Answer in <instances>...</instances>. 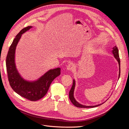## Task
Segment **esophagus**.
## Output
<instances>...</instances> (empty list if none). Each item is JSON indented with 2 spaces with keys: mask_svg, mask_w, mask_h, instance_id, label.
<instances>
[{
  "mask_svg": "<svg viewBox=\"0 0 129 129\" xmlns=\"http://www.w3.org/2000/svg\"><path fill=\"white\" fill-rule=\"evenodd\" d=\"M75 64H74L73 63L69 64L67 67V69L68 70V71H73V69H75Z\"/></svg>",
  "mask_w": 129,
  "mask_h": 129,
  "instance_id": "34e87169",
  "label": "esophagus"
}]
</instances>
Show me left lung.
Segmentation results:
<instances>
[{
  "mask_svg": "<svg viewBox=\"0 0 129 129\" xmlns=\"http://www.w3.org/2000/svg\"><path fill=\"white\" fill-rule=\"evenodd\" d=\"M112 53L114 55L115 57L116 58V60H117V61L118 62V64H119V77L120 76V58H119V53H118V49L117 47V46H115L114 47H113L112 48ZM75 81H73V83L72 85V88L71 89V90L69 91V99L71 100V102H72V103L75 105V107H78V108H94V107H96L97 106H99V105H101V104H99V105H94V106H85V105H81L80 104H79L77 102H76V101L75 100L74 97V88H75Z\"/></svg>",
  "mask_w": 129,
  "mask_h": 129,
  "instance_id": "left-lung-1",
  "label": "left lung"
}]
</instances>
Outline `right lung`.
I'll return each instance as SVG.
<instances>
[{
	"mask_svg": "<svg viewBox=\"0 0 129 129\" xmlns=\"http://www.w3.org/2000/svg\"><path fill=\"white\" fill-rule=\"evenodd\" d=\"M32 27V26L25 27L15 36L7 53L6 65L9 83L13 90L27 100L36 101L45 96L52 81L60 75L61 69L57 68L50 70L40 79L33 82L25 81L19 75L14 63L15 48L21 35Z\"/></svg>",
	"mask_w": 129,
	"mask_h": 129,
	"instance_id": "right-lung-1",
	"label": "right lung"
}]
</instances>
